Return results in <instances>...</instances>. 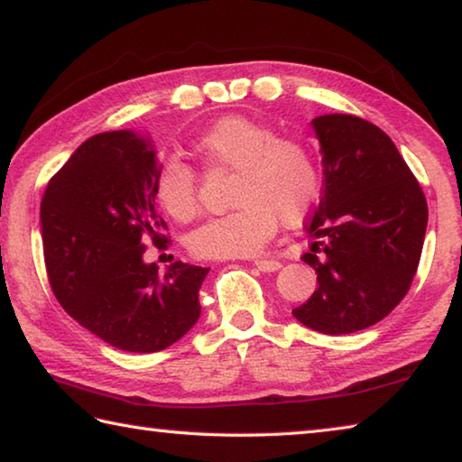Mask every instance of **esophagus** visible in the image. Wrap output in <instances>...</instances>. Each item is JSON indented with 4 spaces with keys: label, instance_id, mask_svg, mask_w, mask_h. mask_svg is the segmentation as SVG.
Listing matches in <instances>:
<instances>
[{
    "label": "esophagus",
    "instance_id": "obj_1",
    "mask_svg": "<svg viewBox=\"0 0 462 462\" xmlns=\"http://www.w3.org/2000/svg\"><path fill=\"white\" fill-rule=\"evenodd\" d=\"M254 265L260 272H278L282 268V262H278V260H255Z\"/></svg>",
    "mask_w": 462,
    "mask_h": 462
}]
</instances>
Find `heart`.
I'll use <instances>...</instances> for the list:
<instances>
[{"label": "heart", "instance_id": "b5f03b06", "mask_svg": "<svg viewBox=\"0 0 462 462\" xmlns=\"http://www.w3.org/2000/svg\"><path fill=\"white\" fill-rule=\"evenodd\" d=\"M190 153L210 170L236 172L231 213L208 218L189 237L202 260L252 257L276 236L278 223L300 225L320 194V166L310 143L280 135L244 116L217 119L190 142ZM158 205L176 221L199 210L197 172L180 160L162 162L153 176Z\"/></svg>", "mask_w": 462, "mask_h": 462}]
</instances>
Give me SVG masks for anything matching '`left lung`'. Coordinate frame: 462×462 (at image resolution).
I'll return each mask as SVG.
<instances>
[{
    "label": "left lung",
    "mask_w": 462,
    "mask_h": 462,
    "mask_svg": "<svg viewBox=\"0 0 462 462\" xmlns=\"http://www.w3.org/2000/svg\"><path fill=\"white\" fill-rule=\"evenodd\" d=\"M322 197L306 221L319 288L292 310L312 330L349 335L385 319L408 294L422 255L428 205L390 135L333 113L312 119Z\"/></svg>",
    "instance_id": "left-lung-1"
}]
</instances>
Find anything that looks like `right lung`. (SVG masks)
Listing matches in <instances>:
<instances>
[{
  "label": "right lung",
  "mask_w": 462,
  "mask_h": 462,
  "mask_svg": "<svg viewBox=\"0 0 462 462\" xmlns=\"http://www.w3.org/2000/svg\"><path fill=\"white\" fill-rule=\"evenodd\" d=\"M158 162L150 140L105 132L80 143L48 182L40 221L48 282L80 327L129 353H156L200 317L210 268L176 262L164 276L145 263V239L164 247L156 210Z\"/></svg>",
  "instance_id": "obj_1"
}]
</instances>
